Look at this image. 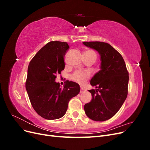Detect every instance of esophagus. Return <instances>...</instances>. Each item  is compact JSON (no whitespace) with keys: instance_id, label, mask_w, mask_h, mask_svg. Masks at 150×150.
<instances>
[{"instance_id":"1","label":"esophagus","mask_w":150,"mask_h":150,"mask_svg":"<svg viewBox=\"0 0 150 150\" xmlns=\"http://www.w3.org/2000/svg\"><path fill=\"white\" fill-rule=\"evenodd\" d=\"M84 92H86V89L83 88H81V91H80V93H84Z\"/></svg>"}]
</instances>
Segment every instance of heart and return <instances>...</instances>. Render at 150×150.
<instances>
[{
	"label": "heart",
	"mask_w": 150,
	"mask_h": 150,
	"mask_svg": "<svg viewBox=\"0 0 150 150\" xmlns=\"http://www.w3.org/2000/svg\"><path fill=\"white\" fill-rule=\"evenodd\" d=\"M84 55L93 57L95 61H96L97 58L96 53L93 52V51H86L84 54ZM90 72L88 71H76L75 72H74L73 74L72 75L71 78L72 80H74L76 82L78 83L81 84H83L86 82V81L90 78Z\"/></svg>",
	"instance_id": "obj_1"
}]
</instances>
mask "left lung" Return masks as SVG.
<instances>
[{"mask_svg":"<svg viewBox=\"0 0 150 150\" xmlns=\"http://www.w3.org/2000/svg\"><path fill=\"white\" fill-rule=\"evenodd\" d=\"M100 55V70L90 81L96 89L88 90L92 99L84 109L89 118L106 121L120 110L128 95L129 74L121 54L110 44L103 42H83Z\"/></svg>","mask_w":150,"mask_h":150,"instance_id":"1","label":"left lung"}]
</instances>
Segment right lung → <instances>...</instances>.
I'll list each match as a JSON object with an SVG mask.
<instances>
[{"instance_id":"obj_1","label":"right lung","mask_w":150,"mask_h":150,"mask_svg":"<svg viewBox=\"0 0 150 150\" xmlns=\"http://www.w3.org/2000/svg\"><path fill=\"white\" fill-rule=\"evenodd\" d=\"M69 48L65 42H49L37 52L28 66L27 92L34 110L46 120L62 117L70 99L80 92L78 83L66 81L64 88H61L55 82L56 74L64 69V57Z\"/></svg>"}]
</instances>
